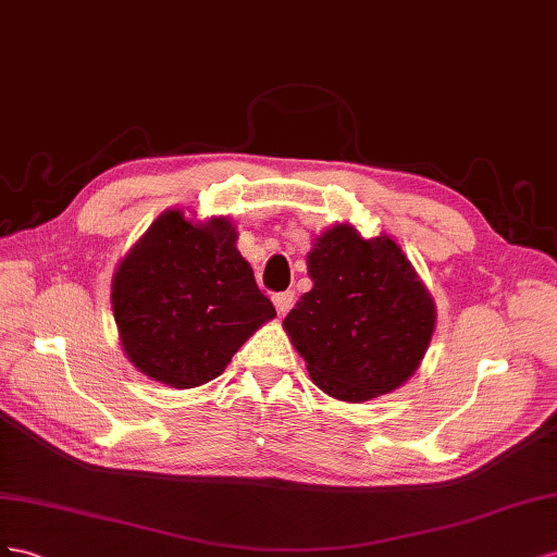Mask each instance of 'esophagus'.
<instances>
[{
	"mask_svg": "<svg viewBox=\"0 0 557 557\" xmlns=\"http://www.w3.org/2000/svg\"><path fill=\"white\" fill-rule=\"evenodd\" d=\"M294 300H296L294 292H282V294L273 296V304H275L280 314H287L292 310V306H294Z\"/></svg>",
	"mask_w": 557,
	"mask_h": 557,
	"instance_id": "1",
	"label": "esophagus"
}]
</instances>
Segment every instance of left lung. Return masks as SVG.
I'll list each match as a JSON object with an SVG mask.
<instances>
[{
  "label": "left lung",
  "instance_id": "obj_1",
  "mask_svg": "<svg viewBox=\"0 0 557 557\" xmlns=\"http://www.w3.org/2000/svg\"><path fill=\"white\" fill-rule=\"evenodd\" d=\"M314 287L284 317L314 385L341 401H369L416 373L434 333V304L392 237L347 224L308 253Z\"/></svg>",
  "mask_w": 557,
  "mask_h": 557
}]
</instances>
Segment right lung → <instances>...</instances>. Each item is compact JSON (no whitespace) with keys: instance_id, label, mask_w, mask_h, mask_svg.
<instances>
[{"instance_id":"add662e5","label":"right lung","mask_w":557,"mask_h":557,"mask_svg":"<svg viewBox=\"0 0 557 557\" xmlns=\"http://www.w3.org/2000/svg\"><path fill=\"white\" fill-rule=\"evenodd\" d=\"M226 219L196 226L180 210L158 216L116 268L111 308L125 355L158 383H210L277 314Z\"/></svg>"}]
</instances>
